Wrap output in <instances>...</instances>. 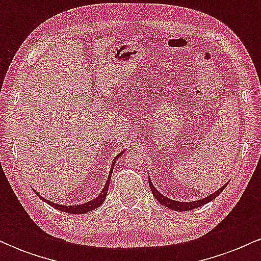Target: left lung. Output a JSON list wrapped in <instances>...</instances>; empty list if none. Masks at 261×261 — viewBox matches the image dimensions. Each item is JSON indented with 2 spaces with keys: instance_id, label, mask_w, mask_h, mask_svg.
<instances>
[{
  "instance_id": "8db88e82",
  "label": "left lung",
  "mask_w": 261,
  "mask_h": 261,
  "mask_svg": "<svg viewBox=\"0 0 261 261\" xmlns=\"http://www.w3.org/2000/svg\"><path fill=\"white\" fill-rule=\"evenodd\" d=\"M148 182H149V188H151V191H152V194H153V196L155 197V200H157V201H160L162 205L166 206V207H168L170 210H174V211H189V210L201 207L202 205H206L207 202L212 201L214 199H216V197L220 195L221 193H222L223 189L227 187V184H228V182H226V184L222 185V187L218 189L217 191L210 194L208 196L202 197L201 200H196V201H176V200H172V199H169V197L164 196L163 194H161L160 191L157 190V188L152 184L149 176H148Z\"/></svg>"
}]
</instances>
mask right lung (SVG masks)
I'll return each mask as SVG.
<instances>
[{
	"mask_svg": "<svg viewBox=\"0 0 261 261\" xmlns=\"http://www.w3.org/2000/svg\"><path fill=\"white\" fill-rule=\"evenodd\" d=\"M125 151H121L120 153L116 155L115 158H114L113 162H112V168H110V172H109V175H108V179H107V182L106 185H104V188L101 189V191L99 193V195L97 197H94V199H92L91 201L88 202H85V203H81V205H60V203H55L53 201H49V200H46L45 197H43L41 195H39V194L35 191V194L40 197L43 201H45L46 203H49L50 206H53V207H55L56 210H60V211H64V212H67V214H74V215H82V214H86V212H89L92 211V210L99 207L101 203L104 202V200H106L107 197V193H108V189H109V184H110V178H112V173H113V169H114V166H115L116 161L119 160V157L120 155L124 154Z\"/></svg>",
	"mask_w": 261,
	"mask_h": 261,
	"instance_id": "right-lung-1",
	"label": "right lung"
}]
</instances>
